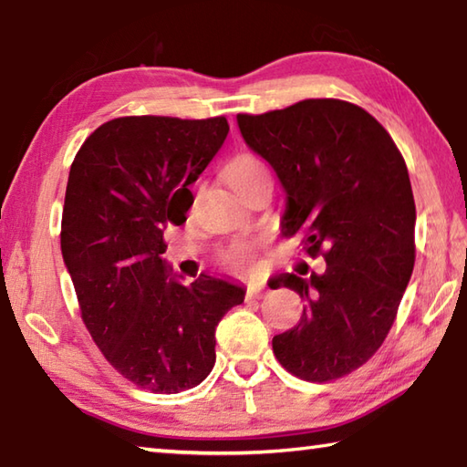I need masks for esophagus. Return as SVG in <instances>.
<instances>
[{
	"label": "esophagus",
	"mask_w": 467,
	"mask_h": 467,
	"mask_svg": "<svg viewBox=\"0 0 467 467\" xmlns=\"http://www.w3.org/2000/svg\"><path fill=\"white\" fill-rule=\"evenodd\" d=\"M264 286H253V284H249V288H247V298H259V296H264Z\"/></svg>",
	"instance_id": "1"
}]
</instances>
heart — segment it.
Here are the masks:
<instances>
[{"mask_svg": "<svg viewBox=\"0 0 467 467\" xmlns=\"http://www.w3.org/2000/svg\"><path fill=\"white\" fill-rule=\"evenodd\" d=\"M224 177L236 193H243L251 183H255L259 179L267 177V169L262 162V158L251 154V152H241L236 154L224 171ZM255 241H239L228 247L223 253V264L233 272H247L255 264Z\"/></svg>", "mask_w": 467, "mask_h": 467, "instance_id": "heart-1", "label": "heart"}]
</instances>
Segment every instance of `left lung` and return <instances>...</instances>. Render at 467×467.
Wrapping results in <instances>:
<instances>
[{
    "mask_svg": "<svg viewBox=\"0 0 467 467\" xmlns=\"http://www.w3.org/2000/svg\"><path fill=\"white\" fill-rule=\"evenodd\" d=\"M247 146L286 192L284 234H305L311 257L270 288L295 290L298 326L274 336L280 365L313 383L336 381L373 357L414 270L416 205L404 156L373 115L337 99H306L264 115H236Z\"/></svg>",
    "mask_w": 467,
    "mask_h": 467,
    "instance_id": "left-lung-1",
    "label": "left lung"
}]
</instances>
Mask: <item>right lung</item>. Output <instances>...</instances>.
Returning <instances> with one entry per match:
<instances>
[{"mask_svg": "<svg viewBox=\"0 0 467 467\" xmlns=\"http://www.w3.org/2000/svg\"><path fill=\"white\" fill-rule=\"evenodd\" d=\"M228 136L226 117H119L94 130L69 169L61 253L82 321L133 385L179 393L216 362V326L244 290L202 274L181 284L161 257L195 183Z\"/></svg>", "mask_w": 467, "mask_h": 467, "instance_id": "1", "label": "right lung"}]
</instances>
